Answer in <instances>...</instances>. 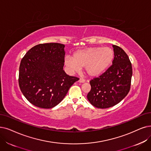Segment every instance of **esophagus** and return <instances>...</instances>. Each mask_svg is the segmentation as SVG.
<instances>
[{"label":"esophagus","mask_w":151,"mask_h":151,"mask_svg":"<svg viewBox=\"0 0 151 151\" xmlns=\"http://www.w3.org/2000/svg\"><path fill=\"white\" fill-rule=\"evenodd\" d=\"M79 82H80V83H84V82H86V81L84 80L83 79H80L79 80Z\"/></svg>","instance_id":"1"}]
</instances>
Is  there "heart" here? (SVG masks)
<instances>
[{
  "label": "heart",
  "instance_id": "b5f03b06",
  "mask_svg": "<svg viewBox=\"0 0 151 151\" xmlns=\"http://www.w3.org/2000/svg\"><path fill=\"white\" fill-rule=\"evenodd\" d=\"M114 59V51L110 47H94L77 51L73 58L66 56L64 64L70 72H79L84 68L91 77H98L110 67Z\"/></svg>",
  "mask_w": 151,
  "mask_h": 151
}]
</instances>
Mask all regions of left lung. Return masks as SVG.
<instances>
[{
  "label": "left lung",
  "instance_id": "8db88e82",
  "mask_svg": "<svg viewBox=\"0 0 151 151\" xmlns=\"http://www.w3.org/2000/svg\"><path fill=\"white\" fill-rule=\"evenodd\" d=\"M112 65L103 74L90 81L91 90L87 99L93 106L107 108L119 103L130 90L132 74L128 56L120 47L113 45Z\"/></svg>",
  "mask_w": 151,
  "mask_h": 151
}]
</instances>
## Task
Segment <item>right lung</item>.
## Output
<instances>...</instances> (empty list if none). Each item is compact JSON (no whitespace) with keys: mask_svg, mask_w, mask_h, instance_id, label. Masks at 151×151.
Here are the masks:
<instances>
[{"mask_svg":"<svg viewBox=\"0 0 151 151\" xmlns=\"http://www.w3.org/2000/svg\"><path fill=\"white\" fill-rule=\"evenodd\" d=\"M64 45L50 43L31 48L22 58L19 83L25 97L33 105L51 108L61 102L79 78L63 70Z\"/></svg>","mask_w":151,"mask_h":151,"instance_id":"1","label":"right lung"}]
</instances>
